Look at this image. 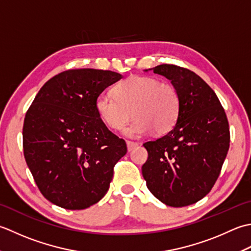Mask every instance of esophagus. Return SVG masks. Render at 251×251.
Wrapping results in <instances>:
<instances>
[{"label":"esophagus","mask_w":251,"mask_h":251,"mask_svg":"<svg viewBox=\"0 0 251 251\" xmlns=\"http://www.w3.org/2000/svg\"><path fill=\"white\" fill-rule=\"evenodd\" d=\"M137 143L135 142H131V141H126V147H127V151H131L134 150L135 147H137Z\"/></svg>","instance_id":"esophagus-1"}]
</instances>
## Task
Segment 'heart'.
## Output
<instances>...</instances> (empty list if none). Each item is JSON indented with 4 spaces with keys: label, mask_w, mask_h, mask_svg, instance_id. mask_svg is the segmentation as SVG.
I'll list each match as a JSON object with an SVG mask.
<instances>
[{
    "label": "heart",
    "mask_w": 251,
    "mask_h": 251,
    "mask_svg": "<svg viewBox=\"0 0 251 251\" xmlns=\"http://www.w3.org/2000/svg\"><path fill=\"white\" fill-rule=\"evenodd\" d=\"M112 93L96 97V114L105 126L120 131L131 119L132 112L135 119L125 131L132 139L151 130L156 134L167 133L180 116L181 99L177 90L154 76L131 75L115 85Z\"/></svg>",
    "instance_id": "b5f03b06"
}]
</instances>
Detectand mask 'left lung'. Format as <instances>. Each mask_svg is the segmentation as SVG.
<instances>
[{
  "instance_id": "left-lung-1",
  "label": "left lung",
  "mask_w": 251,
  "mask_h": 251,
  "mask_svg": "<svg viewBox=\"0 0 251 251\" xmlns=\"http://www.w3.org/2000/svg\"><path fill=\"white\" fill-rule=\"evenodd\" d=\"M148 70L171 81L181 110L171 131L143 144L148 158L142 175L161 202L185 207L206 196L217 181L229 147L227 118L216 93L195 73L167 64Z\"/></svg>"
}]
</instances>
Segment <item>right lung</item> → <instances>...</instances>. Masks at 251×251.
Instances as JSON below:
<instances>
[{"label": "right lung", "mask_w": 251, "mask_h": 251, "mask_svg": "<svg viewBox=\"0 0 251 251\" xmlns=\"http://www.w3.org/2000/svg\"><path fill=\"white\" fill-rule=\"evenodd\" d=\"M122 78L110 70L73 69L50 79L25 114V162L42 195L56 206L81 210L105 196L126 142L108 130L95 100Z\"/></svg>", "instance_id": "obj_1"}]
</instances>
